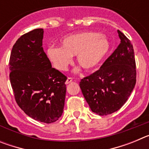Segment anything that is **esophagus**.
I'll list each match as a JSON object with an SVG mask.
<instances>
[{"label":"esophagus","instance_id":"34e87169","mask_svg":"<svg viewBox=\"0 0 149 149\" xmlns=\"http://www.w3.org/2000/svg\"><path fill=\"white\" fill-rule=\"evenodd\" d=\"M73 81V79L72 78V77H68L66 80V81H65V84H70L72 81Z\"/></svg>","mask_w":149,"mask_h":149}]
</instances>
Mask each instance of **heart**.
<instances>
[{
	"mask_svg": "<svg viewBox=\"0 0 149 149\" xmlns=\"http://www.w3.org/2000/svg\"><path fill=\"white\" fill-rule=\"evenodd\" d=\"M110 49V43L104 35L85 31L64 37L61 41V47L50 46L47 56L59 71L66 70L74 55L84 69L91 71L102 62Z\"/></svg>",
	"mask_w": 149,
	"mask_h": 149,
	"instance_id": "1",
	"label": "heart"
}]
</instances>
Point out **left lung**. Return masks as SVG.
<instances>
[{"label":"left lung","instance_id":"left-lung-1","mask_svg":"<svg viewBox=\"0 0 149 149\" xmlns=\"http://www.w3.org/2000/svg\"><path fill=\"white\" fill-rule=\"evenodd\" d=\"M121 42L101 68L81 79L82 93L91 110L99 116L117 111L127 101L136 84V62L133 45L118 30Z\"/></svg>","mask_w":149,"mask_h":149}]
</instances>
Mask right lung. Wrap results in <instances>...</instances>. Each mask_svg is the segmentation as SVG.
<instances>
[{"mask_svg":"<svg viewBox=\"0 0 149 149\" xmlns=\"http://www.w3.org/2000/svg\"><path fill=\"white\" fill-rule=\"evenodd\" d=\"M43 29L21 36L13 45L10 58V80L16 103L28 116L52 123L62 116L67 80L52 68L42 48Z\"/></svg>","mask_w":149,"mask_h":149,"instance_id":"obj_1","label":"right lung"}]
</instances>
